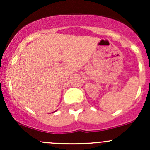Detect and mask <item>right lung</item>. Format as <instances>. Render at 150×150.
<instances>
[{
  "label": "right lung",
  "instance_id": "add662e5",
  "mask_svg": "<svg viewBox=\"0 0 150 150\" xmlns=\"http://www.w3.org/2000/svg\"><path fill=\"white\" fill-rule=\"evenodd\" d=\"M55 112H56V111H55Z\"/></svg>",
  "mask_w": 150,
  "mask_h": 150
}]
</instances>
